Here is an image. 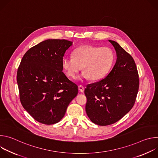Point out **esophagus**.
<instances>
[{
  "instance_id": "1",
  "label": "esophagus",
  "mask_w": 158,
  "mask_h": 158,
  "mask_svg": "<svg viewBox=\"0 0 158 158\" xmlns=\"http://www.w3.org/2000/svg\"><path fill=\"white\" fill-rule=\"evenodd\" d=\"M78 89L79 90V91H81V93H83L84 91V87L82 85H79L78 87Z\"/></svg>"
}]
</instances>
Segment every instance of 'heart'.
Listing matches in <instances>:
<instances>
[{
    "label": "heart",
    "instance_id": "obj_1",
    "mask_svg": "<svg viewBox=\"0 0 158 158\" xmlns=\"http://www.w3.org/2000/svg\"><path fill=\"white\" fill-rule=\"evenodd\" d=\"M73 56L64 57L62 67L66 75L76 79L81 67L84 71L81 79L97 81L102 79L110 71L114 64L115 55L109 47H99L84 45L76 48Z\"/></svg>",
    "mask_w": 158,
    "mask_h": 158
}]
</instances>
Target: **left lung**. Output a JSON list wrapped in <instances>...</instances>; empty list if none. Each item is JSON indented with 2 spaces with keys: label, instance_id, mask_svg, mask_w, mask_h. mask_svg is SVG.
Listing matches in <instances>:
<instances>
[{
  "label": "left lung",
  "instance_id": "obj_1",
  "mask_svg": "<svg viewBox=\"0 0 158 158\" xmlns=\"http://www.w3.org/2000/svg\"><path fill=\"white\" fill-rule=\"evenodd\" d=\"M117 55L110 72L102 80L87 85L85 111L93 123L99 126L114 124L132 108L138 94L139 79L136 65L120 45L109 40Z\"/></svg>",
  "mask_w": 158,
  "mask_h": 158
}]
</instances>
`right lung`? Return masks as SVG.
<instances>
[{"label": "right lung", "mask_w": 158, "mask_h": 158, "mask_svg": "<svg viewBox=\"0 0 158 158\" xmlns=\"http://www.w3.org/2000/svg\"><path fill=\"white\" fill-rule=\"evenodd\" d=\"M73 45L65 39H48L29 49L17 73L20 100L37 121L59 122L67 106L78 94L77 85L62 72V60Z\"/></svg>", "instance_id": "1"}]
</instances>
